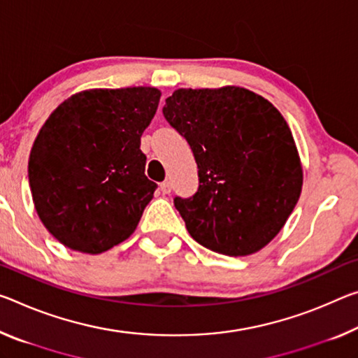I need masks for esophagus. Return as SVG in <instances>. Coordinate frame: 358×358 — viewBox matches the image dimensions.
I'll return each mask as SVG.
<instances>
[{
	"instance_id": "1",
	"label": "esophagus",
	"mask_w": 358,
	"mask_h": 358,
	"mask_svg": "<svg viewBox=\"0 0 358 358\" xmlns=\"http://www.w3.org/2000/svg\"><path fill=\"white\" fill-rule=\"evenodd\" d=\"M161 191H162V194H169V192L172 191V183H170L169 180L162 181V183H161Z\"/></svg>"
}]
</instances>
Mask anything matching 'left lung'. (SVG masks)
Listing matches in <instances>:
<instances>
[{"label": "left lung", "mask_w": 358, "mask_h": 358, "mask_svg": "<svg viewBox=\"0 0 358 358\" xmlns=\"http://www.w3.org/2000/svg\"><path fill=\"white\" fill-rule=\"evenodd\" d=\"M166 121L188 141L199 188L173 203L192 239L245 257L274 239L301 194L303 169L277 108L243 87L178 89Z\"/></svg>", "instance_id": "obj_1"}]
</instances>
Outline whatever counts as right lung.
I'll use <instances>...</instances> for the list:
<instances>
[{
  "mask_svg": "<svg viewBox=\"0 0 358 358\" xmlns=\"http://www.w3.org/2000/svg\"><path fill=\"white\" fill-rule=\"evenodd\" d=\"M155 87L95 89L49 116L28 161L43 224L71 250L97 255L132 234L157 188L140 138L155 117Z\"/></svg>",
  "mask_w": 358,
  "mask_h": 358,
  "instance_id": "1",
  "label": "right lung"
}]
</instances>
